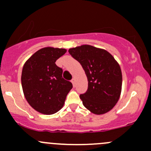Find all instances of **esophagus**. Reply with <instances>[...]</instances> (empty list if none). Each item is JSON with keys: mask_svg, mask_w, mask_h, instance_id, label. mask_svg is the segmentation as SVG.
Listing matches in <instances>:
<instances>
[{"mask_svg": "<svg viewBox=\"0 0 151 151\" xmlns=\"http://www.w3.org/2000/svg\"><path fill=\"white\" fill-rule=\"evenodd\" d=\"M71 83H72L73 86H74V85H75V79L73 78L72 80H71Z\"/></svg>", "mask_w": 151, "mask_h": 151, "instance_id": "1", "label": "esophagus"}]
</instances>
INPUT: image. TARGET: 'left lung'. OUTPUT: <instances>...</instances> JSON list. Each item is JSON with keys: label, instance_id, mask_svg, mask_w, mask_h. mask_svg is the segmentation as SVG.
I'll use <instances>...</instances> for the list:
<instances>
[{"label": "left lung", "instance_id": "8db88e82", "mask_svg": "<svg viewBox=\"0 0 151 151\" xmlns=\"http://www.w3.org/2000/svg\"><path fill=\"white\" fill-rule=\"evenodd\" d=\"M68 52L81 64L88 79V89L80 95L84 106L95 115L110 111L122 92V74L118 62L107 50L89 45Z\"/></svg>", "mask_w": 151, "mask_h": 151}]
</instances>
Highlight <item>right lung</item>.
Masks as SVG:
<instances>
[{"instance_id":"obj_1","label":"right lung","mask_w":151,"mask_h":151,"mask_svg":"<svg viewBox=\"0 0 151 151\" xmlns=\"http://www.w3.org/2000/svg\"><path fill=\"white\" fill-rule=\"evenodd\" d=\"M64 48L47 47L37 50L25 62L22 86L28 104L44 115H52L63 108L72 83L63 78V69L56 61L66 53Z\"/></svg>"}]
</instances>
